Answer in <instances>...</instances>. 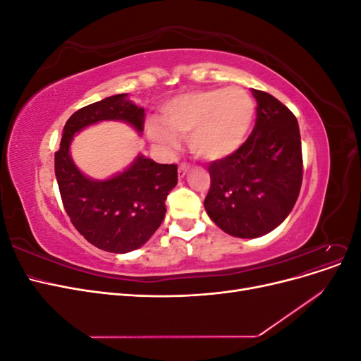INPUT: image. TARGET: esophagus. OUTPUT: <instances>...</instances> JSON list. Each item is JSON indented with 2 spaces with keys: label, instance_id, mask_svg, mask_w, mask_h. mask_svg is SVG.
Segmentation results:
<instances>
[{
  "label": "esophagus",
  "instance_id": "obj_1",
  "mask_svg": "<svg viewBox=\"0 0 361 361\" xmlns=\"http://www.w3.org/2000/svg\"><path fill=\"white\" fill-rule=\"evenodd\" d=\"M188 170H190V166H187V164H180V166H179V170H178V173H179V178H183L185 174L188 173Z\"/></svg>",
  "mask_w": 361,
  "mask_h": 361
}]
</instances>
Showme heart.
Masks as SVG:
<instances>
[{
	"mask_svg": "<svg viewBox=\"0 0 361 361\" xmlns=\"http://www.w3.org/2000/svg\"><path fill=\"white\" fill-rule=\"evenodd\" d=\"M256 117V102L241 87L192 92L164 105L161 123H150V140L164 149L188 138L192 154L204 161L232 157L247 141Z\"/></svg>",
	"mask_w": 361,
	"mask_h": 361,
	"instance_id": "heart-1",
	"label": "heart"
}]
</instances>
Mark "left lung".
Here are the masks:
<instances>
[{
    "label": "left lung",
    "instance_id": "8db88e82",
    "mask_svg": "<svg viewBox=\"0 0 361 361\" xmlns=\"http://www.w3.org/2000/svg\"><path fill=\"white\" fill-rule=\"evenodd\" d=\"M257 101L253 133L232 157L209 166L204 209L223 232L259 238L286 220L302 182L300 128L274 96L251 90Z\"/></svg>",
    "mask_w": 361,
    "mask_h": 361
}]
</instances>
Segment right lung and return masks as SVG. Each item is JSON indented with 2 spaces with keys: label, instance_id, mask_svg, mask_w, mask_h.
Instances as JSON below:
<instances>
[{
  "label": "right lung",
  "instance_id": "add662e5",
  "mask_svg": "<svg viewBox=\"0 0 361 361\" xmlns=\"http://www.w3.org/2000/svg\"><path fill=\"white\" fill-rule=\"evenodd\" d=\"M106 120L125 122L141 134L145 108L122 93L73 113L56 152V178L63 206L76 231L94 247L123 255L145 245L161 226L167 195L178 183V166L158 164L140 154L111 178L97 180L85 176L71 157V143L84 128Z\"/></svg>",
  "mask_w": 361,
  "mask_h": 361
}]
</instances>
